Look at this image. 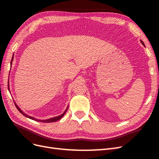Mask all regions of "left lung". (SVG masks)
<instances>
[{"label": "left lung", "mask_w": 159, "mask_h": 159, "mask_svg": "<svg viewBox=\"0 0 159 159\" xmlns=\"http://www.w3.org/2000/svg\"><path fill=\"white\" fill-rule=\"evenodd\" d=\"M141 43H142V44H143V46H145V44H144V43H143V41H142V40H141Z\"/></svg>", "instance_id": "obj_1"}]
</instances>
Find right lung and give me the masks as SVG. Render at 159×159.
Returning <instances> with one entry per match:
<instances>
[{"instance_id":"obj_1","label":"right lung","mask_w":159,"mask_h":159,"mask_svg":"<svg viewBox=\"0 0 159 159\" xmlns=\"http://www.w3.org/2000/svg\"><path fill=\"white\" fill-rule=\"evenodd\" d=\"M13 59H14V54H13V56H12V60H11V66H12V61H13ZM8 89H9V84H8ZM9 91H10V89H9ZM14 104H15V105H16V107L17 108V109L19 111V112L20 113H21L23 115H25V117H28V118H29V119H32V120H34V121H40V122H42V123H52V122H55V121H58V120H60V119H61L62 117H64V114L66 113V111L68 110V106L67 107V108H66V109L64 111V112L62 113V114H61L60 115H58V116H57V117H52V118H50V119H44V120H40V119H36V118H34V117H31V116H29V115H26L25 112H23L20 109V107H19L18 105H16V103L14 102Z\"/></svg>"}]
</instances>
